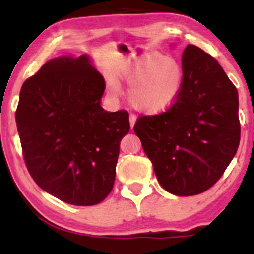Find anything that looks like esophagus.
I'll return each instance as SVG.
<instances>
[{
  "label": "esophagus",
  "instance_id": "obj_1",
  "mask_svg": "<svg viewBox=\"0 0 254 254\" xmlns=\"http://www.w3.org/2000/svg\"><path fill=\"white\" fill-rule=\"evenodd\" d=\"M136 121H137V117L135 115H130V127H133L136 124Z\"/></svg>",
  "mask_w": 254,
  "mask_h": 254
}]
</instances>
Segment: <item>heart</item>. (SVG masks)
Instances as JSON below:
<instances>
[{
	"instance_id": "obj_1",
	"label": "heart",
	"mask_w": 254,
	"mask_h": 254,
	"mask_svg": "<svg viewBox=\"0 0 254 254\" xmlns=\"http://www.w3.org/2000/svg\"><path fill=\"white\" fill-rule=\"evenodd\" d=\"M122 77L130 84L127 98L135 109L148 115L164 112L177 101L184 83L183 64L176 57L159 52H148L131 58L121 71ZM111 93L119 92L112 82Z\"/></svg>"
}]
</instances>
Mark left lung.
<instances>
[{"label": "left lung", "mask_w": 254, "mask_h": 254, "mask_svg": "<svg viewBox=\"0 0 254 254\" xmlns=\"http://www.w3.org/2000/svg\"><path fill=\"white\" fill-rule=\"evenodd\" d=\"M184 83L166 112L137 119L133 131L160 185L176 196H194L222 177L240 142L239 97L215 58L188 45Z\"/></svg>", "instance_id": "left-lung-1"}]
</instances>
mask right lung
Instances as JSON below:
<instances>
[{"instance_id": "right-lung-1", "label": "right lung", "mask_w": 254, "mask_h": 254, "mask_svg": "<svg viewBox=\"0 0 254 254\" xmlns=\"http://www.w3.org/2000/svg\"><path fill=\"white\" fill-rule=\"evenodd\" d=\"M103 75L92 58L56 57L20 90L15 113L27 170L63 202L88 206L110 193L129 113L105 111Z\"/></svg>"}]
</instances>
